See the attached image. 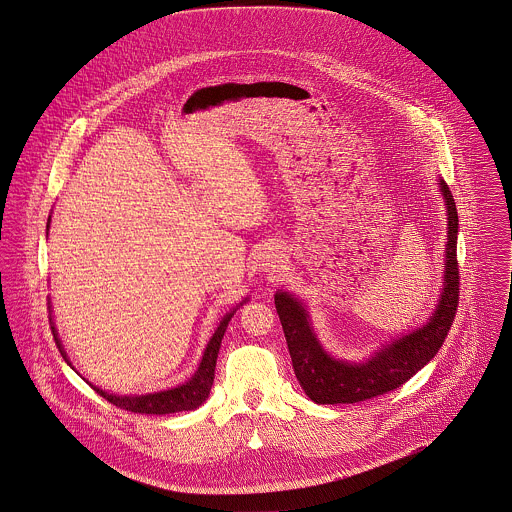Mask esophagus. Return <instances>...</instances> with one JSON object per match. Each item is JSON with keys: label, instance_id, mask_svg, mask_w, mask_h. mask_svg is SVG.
I'll return each mask as SVG.
<instances>
[{"label": "esophagus", "instance_id": "34e87169", "mask_svg": "<svg viewBox=\"0 0 512 512\" xmlns=\"http://www.w3.org/2000/svg\"><path fill=\"white\" fill-rule=\"evenodd\" d=\"M277 263H279V261H277V255H271V257H267V261H265L263 265H267L269 269H277V267H279Z\"/></svg>", "mask_w": 512, "mask_h": 512}]
</instances>
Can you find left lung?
<instances>
[{"mask_svg": "<svg viewBox=\"0 0 512 512\" xmlns=\"http://www.w3.org/2000/svg\"><path fill=\"white\" fill-rule=\"evenodd\" d=\"M447 205V261L445 287L429 322L388 344L362 364L330 358L318 344L303 305L287 293L275 295V307L283 324L295 376L305 394L316 404H356L388 394L404 386L443 346L459 307L457 231L459 217L449 186L439 184Z\"/></svg>", "mask_w": 512, "mask_h": 512, "instance_id": "left-lung-1", "label": "left lung"}]
</instances>
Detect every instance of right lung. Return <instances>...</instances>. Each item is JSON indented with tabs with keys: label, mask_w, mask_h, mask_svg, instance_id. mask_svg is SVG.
Here are the masks:
<instances>
[{
	"label": "right lung",
	"mask_w": 512,
	"mask_h": 512,
	"mask_svg": "<svg viewBox=\"0 0 512 512\" xmlns=\"http://www.w3.org/2000/svg\"><path fill=\"white\" fill-rule=\"evenodd\" d=\"M231 316H233V312H229L219 322L215 334L211 336V340L205 348L204 358H202V364H200L198 372L184 386H178L174 390H166V392H160V394H148V396H112V394H106L99 388H93V390H97V394H101L104 400L110 402L112 406L126 409V411H134V413L166 415V413H178V411L200 408L204 404L205 398L209 396V390H211V384H213V378H215L217 352H219L221 338L227 330V324H229ZM55 340H57V336H55ZM57 344H59V340H57ZM59 350H61V344H59Z\"/></svg>",
	"instance_id": "add662e5"
}]
</instances>
